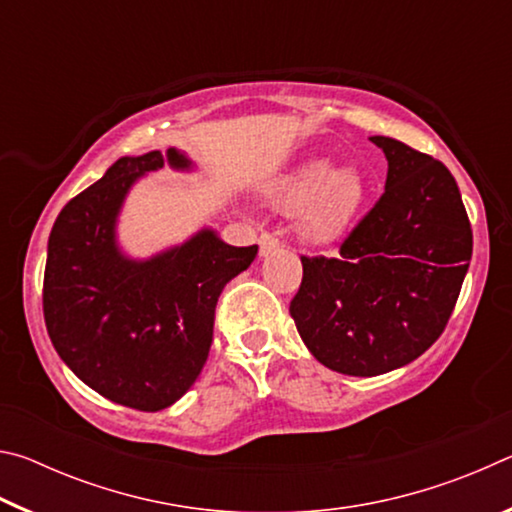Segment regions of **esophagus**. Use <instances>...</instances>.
Listing matches in <instances>:
<instances>
[{
    "label": "esophagus",
    "mask_w": 512,
    "mask_h": 512,
    "mask_svg": "<svg viewBox=\"0 0 512 512\" xmlns=\"http://www.w3.org/2000/svg\"><path fill=\"white\" fill-rule=\"evenodd\" d=\"M277 248H280V239H277V237H273V235L259 237V255H262V257L271 255L273 250H277Z\"/></svg>",
    "instance_id": "1"
}]
</instances>
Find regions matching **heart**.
Wrapping results in <instances>:
<instances>
[{
  "label": "heart",
  "instance_id": "heart-1",
  "mask_svg": "<svg viewBox=\"0 0 512 512\" xmlns=\"http://www.w3.org/2000/svg\"><path fill=\"white\" fill-rule=\"evenodd\" d=\"M366 196V183L352 167L332 169L311 160L275 192L273 203L287 214L305 212V232L314 241L341 235Z\"/></svg>",
  "mask_w": 512,
  "mask_h": 512
}]
</instances>
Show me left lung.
I'll return each mask as SVG.
<instances>
[{
  "mask_svg": "<svg viewBox=\"0 0 512 512\" xmlns=\"http://www.w3.org/2000/svg\"><path fill=\"white\" fill-rule=\"evenodd\" d=\"M388 160L386 189L336 257L302 255L291 316L329 370L375 377L427 352L447 325L472 259V228L443 162L370 137Z\"/></svg>",
  "mask_w": 512,
  "mask_h": 512,
  "instance_id": "left-lung-1",
  "label": "left lung"
}]
</instances>
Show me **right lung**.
<instances>
[{
	"label": "right lung",
	"mask_w": 512,
	"mask_h": 512,
	"mask_svg": "<svg viewBox=\"0 0 512 512\" xmlns=\"http://www.w3.org/2000/svg\"><path fill=\"white\" fill-rule=\"evenodd\" d=\"M167 162L192 167L176 149L119 158L74 196L51 228L42 284L58 357L110 402L151 413L180 400L201 375L221 291L257 257V246H228L214 230L144 262L121 255V203L137 178Z\"/></svg>",
	"instance_id": "add662e5"
}]
</instances>
